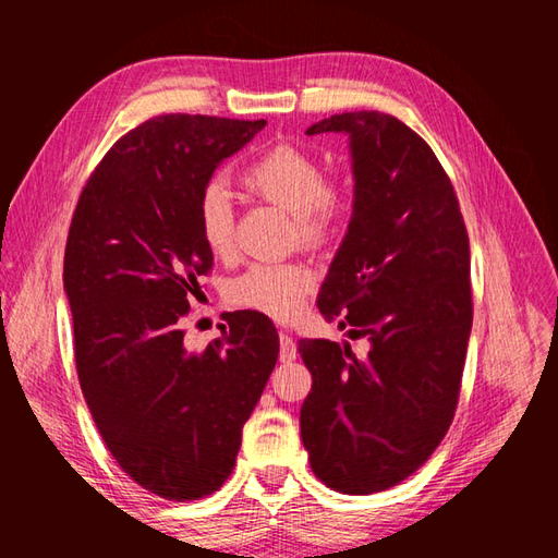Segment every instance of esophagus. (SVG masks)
<instances>
[{
    "label": "esophagus",
    "mask_w": 558,
    "mask_h": 558,
    "mask_svg": "<svg viewBox=\"0 0 558 558\" xmlns=\"http://www.w3.org/2000/svg\"><path fill=\"white\" fill-rule=\"evenodd\" d=\"M280 360L282 362L298 360V345H294V340L288 330H280Z\"/></svg>",
    "instance_id": "34e87169"
}]
</instances>
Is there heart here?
<instances>
[{"mask_svg": "<svg viewBox=\"0 0 558 558\" xmlns=\"http://www.w3.org/2000/svg\"><path fill=\"white\" fill-rule=\"evenodd\" d=\"M246 194L280 206L292 216L294 240L304 246H322L348 216V189L326 180L324 165L310 150L278 144L260 153L240 174ZM198 236L216 258L234 256V213L222 184H208L196 206ZM314 290V272L300 260L254 264L232 280L230 302L242 310L290 322L304 310Z\"/></svg>", "mask_w": 558, "mask_h": 558, "instance_id": "heart-1", "label": "heart"}]
</instances>
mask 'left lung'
Returning a JSON list of instances; mask_svg holds the SVG:
<instances>
[{"label":"left lung","instance_id":"obj_1","mask_svg":"<svg viewBox=\"0 0 558 558\" xmlns=\"http://www.w3.org/2000/svg\"><path fill=\"white\" fill-rule=\"evenodd\" d=\"M345 132L354 208L318 312L369 340L366 357L300 340L312 390L300 412L314 475L374 494L417 472L458 408L472 328L470 240L429 144L384 112H342L306 134Z\"/></svg>","mask_w":558,"mask_h":558}]
</instances>
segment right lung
Segmentation results:
<instances>
[{
	"instance_id": "obj_1",
	"label": "right lung",
	"mask_w": 558,
	"mask_h": 558,
	"mask_svg": "<svg viewBox=\"0 0 558 558\" xmlns=\"http://www.w3.org/2000/svg\"><path fill=\"white\" fill-rule=\"evenodd\" d=\"M266 120L160 114L126 132L88 177L69 225L64 290L83 398L129 477L168 501H196L232 475L242 426L280 340L268 316L236 312L204 350L184 318L213 254L196 228L218 165Z\"/></svg>"
}]
</instances>
